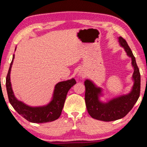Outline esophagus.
<instances>
[{
    "label": "esophagus",
    "instance_id": "esophagus-1",
    "mask_svg": "<svg viewBox=\"0 0 147 147\" xmlns=\"http://www.w3.org/2000/svg\"><path fill=\"white\" fill-rule=\"evenodd\" d=\"M78 76L80 77V78H84V77L86 76V73H85V72H84L83 71H79L78 73Z\"/></svg>",
    "mask_w": 147,
    "mask_h": 147
}]
</instances>
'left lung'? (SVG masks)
Instances as JSON below:
<instances>
[{
	"label": "left lung",
	"mask_w": 147,
	"mask_h": 147,
	"mask_svg": "<svg viewBox=\"0 0 147 147\" xmlns=\"http://www.w3.org/2000/svg\"><path fill=\"white\" fill-rule=\"evenodd\" d=\"M118 40L120 46L124 49L127 56L131 59V66L134 68V84L130 93L104 102L100 99L104 96L102 89L98 87L91 80H86L84 82L85 101L88 112L92 118L99 121L108 122L123 118L132 109L140 94L141 75L135 57L125 39L119 37Z\"/></svg>",
	"instance_id": "8db88e82"
}]
</instances>
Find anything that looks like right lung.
Returning a JSON list of instances; mask_svg holds the SVG:
<instances>
[{
  "label": "right lung",
  "mask_w": 147,
  "mask_h": 147,
  "mask_svg": "<svg viewBox=\"0 0 147 147\" xmlns=\"http://www.w3.org/2000/svg\"><path fill=\"white\" fill-rule=\"evenodd\" d=\"M14 58L15 54L13 55L6 76V86L9 101L15 110L27 121L34 123H48L58 119L61 115L67 94L69 89L76 83L75 80L73 78L71 80L59 82L56 84L54 87L51 100L46 105L39 106H28L23 102L19 100L15 96L12 89L10 73Z\"/></svg>",
  "instance_id": "1"
}]
</instances>
